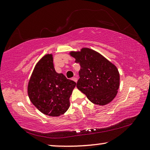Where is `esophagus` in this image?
<instances>
[{"label":"esophagus","instance_id":"34e87169","mask_svg":"<svg viewBox=\"0 0 150 150\" xmlns=\"http://www.w3.org/2000/svg\"><path fill=\"white\" fill-rule=\"evenodd\" d=\"M72 80H73V81H74L75 82H77V77H73V78H72Z\"/></svg>","mask_w":150,"mask_h":150}]
</instances>
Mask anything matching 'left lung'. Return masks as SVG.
Wrapping results in <instances>:
<instances>
[{
	"label": "left lung",
	"instance_id": "left-lung-1",
	"mask_svg": "<svg viewBox=\"0 0 150 150\" xmlns=\"http://www.w3.org/2000/svg\"><path fill=\"white\" fill-rule=\"evenodd\" d=\"M70 54L81 66L77 89L93 103L105 105L110 103L120 87V73L116 66L89 48L71 51Z\"/></svg>",
	"mask_w": 150,
	"mask_h": 150
}]
</instances>
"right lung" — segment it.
I'll return each instance as SVG.
<instances>
[{
	"label": "right lung",
	"mask_w": 150,
	"mask_h": 150,
	"mask_svg": "<svg viewBox=\"0 0 150 150\" xmlns=\"http://www.w3.org/2000/svg\"><path fill=\"white\" fill-rule=\"evenodd\" d=\"M76 85L54 70L52 54H45L35 65L28 84L32 103L45 115L57 117L70 106L69 98Z\"/></svg>",
	"instance_id": "obj_1"
}]
</instances>
